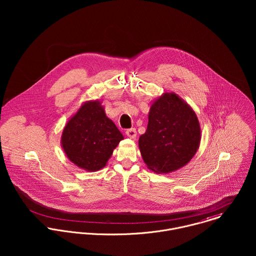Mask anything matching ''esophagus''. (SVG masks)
<instances>
[{
	"mask_svg": "<svg viewBox=\"0 0 256 256\" xmlns=\"http://www.w3.org/2000/svg\"><path fill=\"white\" fill-rule=\"evenodd\" d=\"M126 135L128 138L130 139H135L136 136H137V132H136V129L135 128H131V129H128L126 131Z\"/></svg>",
	"mask_w": 256,
	"mask_h": 256,
	"instance_id": "34e87169",
	"label": "esophagus"
}]
</instances>
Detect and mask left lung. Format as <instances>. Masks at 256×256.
Listing matches in <instances>:
<instances>
[{
  "label": "left lung",
  "mask_w": 256,
  "mask_h": 256,
  "mask_svg": "<svg viewBox=\"0 0 256 256\" xmlns=\"http://www.w3.org/2000/svg\"><path fill=\"white\" fill-rule=\"evenodd\" d=\"M201 127L193 108L174 92H164L150 108L145 134L139 148L146 168L156 174L176 172L198 150Z\"/></svg>",
  "instance_id": "obj_1"
}]
</instances>
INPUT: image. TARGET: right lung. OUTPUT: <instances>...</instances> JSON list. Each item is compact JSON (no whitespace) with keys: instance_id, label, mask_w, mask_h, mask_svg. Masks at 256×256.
I'll return each mask as SVG.
<instances>
[{"instance_id":"add662e5","label":"right lung","mask_w":256,"mask_h":256,"mask_svg":"<svg viewBox=\"0 0 256 256\" xmlns=\"http://www.w3.org/2000/svg\"><path fill=\"white\" fill-rule=\"evenodd\" d=\"M124 137L98 100L84 102L67 121L61 146L71 162L86 172L104 168Z\"/></svg>"}]
</instances>
